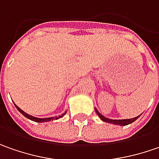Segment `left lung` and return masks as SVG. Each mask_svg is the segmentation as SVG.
Masks as SVG:
<instances>
[{
    "label": "left lung",
    "instance_id": "left-lung-1",
    "mask_svg": "<svg viewBox=\"0 0 159 159\" xmlns=\"http://www.w3.org/2000/svg\"><path fill=\"white\" fill-rule=\"evenodd\" d=\"M96 112H97V114L99 116V118L101 119L103 121L107 122V123L114 124V125H120V126H126V125H129V124L134 122V120H136L140 117V116H137V117L133 118V119H128V120H111V119H108V118L103 116L101 113L98 112L97 109H96Z\"/></svg>",
    "mask_w": 159,
    "mask_h": 159
}]
</instances>
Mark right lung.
<instances>
[{"instance_id": "right-lung-1", "label": "right lung", "mask_w": 159, "mask_h": 159, "mask_svg": "<svg viewBox=\"0 0 159 159\" xmlns=\"http://www.w3.org/2000/svg\"><path fill=\"white\" fill-rule=\"evenodd\" d=\"M16 106V105H15ZM16 109L19 111L24 116H25L26 118H28V119H30V120H33V121H36V122H47V121H50V120H52L53 119L54 120H58L59 118H61L62 115H61V116H59V117H55V118H45V119H41V118H36L34 117V116H31V115H30V114H28V113H26V112H25L22 109H20L19 107H17V106H16ZM66 113V112H65Z\"/></svg>"}]
</instances>
